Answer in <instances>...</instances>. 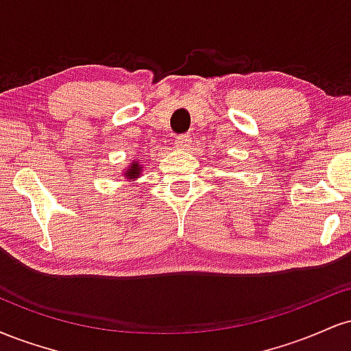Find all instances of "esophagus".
I'll return each instance as SVG.
<instances>
[{"label": "esophagus", "mask_w": 351, "mask_h": 351, "mask_svg": "<svg viewBox=\"0 0 351 351\" xmlns=\"http://www.w3.org/2000/svg\"><path fill=\"white\" fill-rule=\"evenodd\" d=\"M189 142H191V136H189L188 134L178 135L175 140V147L180 148V150H184V148L189 147Z\"/></svg>", "instance_id": "obj_1"}]
</instances>
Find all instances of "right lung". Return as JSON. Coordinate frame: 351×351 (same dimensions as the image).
Wrapping results in <instances>:
<instances>
[{
    "mask_svg": "<svg viewBox=\"0 0 351 351\" xmlns=\"http://www.w3.org/2000/svg\"><path fill=\"white\" fill-rule=\"evenodd\" d=\"M140 171H142V167H140L138 162H135V163H132V167L128 168V171H125V176H127L128 180L138 178Z\"/></svg>",
    "mask_w": 351,
    "mask_h": 351,
    "instance_id": "obj_1",
    "label": "right lung"
}]
</instances>
